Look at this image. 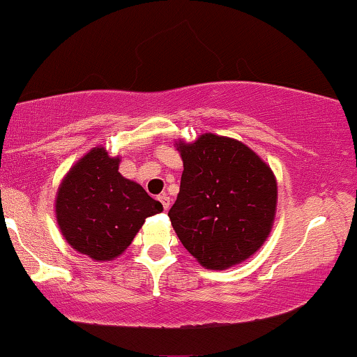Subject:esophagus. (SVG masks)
<instances>
[{"label": "esophagus", "mask_w": 357, "mask_h": 357, "mask_svg": "<svg viewBox=\"0 0 357 357\" xmlns=\"http://www.w3.org/2000/svg\"><path fill=\"white\" fill-rule=\"evenodd\" d=\"M158 199L161 201V204H163V209L165 211L169 209V207H171V197L168 196V194H161V196L158 197Z\"/></svg>", "instance_id": "1"}]
</instances>
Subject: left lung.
I'll return each instance as SVG.
<instances>
[{"label":"left lung","mask_w":357,"mask_h":357,"mask_svg":"<svg viewBox=\"0 0 357 357\" xmlns=\"http://www.w3.org/2000/svg\"><path fill=\"white\" fill-rule=\"evenodd\" d=\"M178 199L168 215L186 250L202 267L225 270L264 245L277 211V179L261 158L234 138L204 133L179 139Z\"/></svg>","instance_id":"8db88e82"}]
</instances>
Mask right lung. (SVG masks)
Here are the masks:
<instances>
[{"instance_id":"obj_1","label":"right lung","mask_w":357,"mask_h":357,"mask_svg":"<svg viewBox=\"0 0 357 357\" xmlns=\"http://www.w3.org/2000/svg\"><path fill=\"white\" fill-rule=\"evenodd\" d=\"M120 158L92 148L69 169L56 196V218L67 243L93 260H114L143 222L163 211L138 183L119 173Z\"/></svg>"}]
</instances>
